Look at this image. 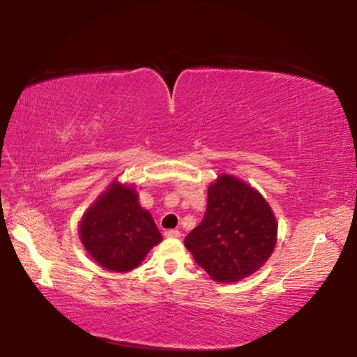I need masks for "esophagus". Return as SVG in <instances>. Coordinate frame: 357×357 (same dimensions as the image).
I'll list each match as a JSON object with an SVG mask.
<instances>
[{"instance_id": "1", "label": "esophagus", "mask_w": 357, "mask_h": 357, "mask_svg": "<svg viewBox=\"0 0 357 357\" xmlns=\"http://www.w3.org/2000/svg\"><path fill=\"white\" fill-rule=\"evenodd\" d=\"M164 235L167 236V238H180V231H176V229H168L164 232Z\"/></svg>"}]
</instances>
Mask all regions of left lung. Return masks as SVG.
<instances>
[{
    "instance_id": "8db88e82",
    "label": "left lung",
    "mask_w": 357,
    "mask_h": 357,
    "mask_svg": "<svg viewBox=\"0 0 357 357\" xmlns=\"http://www.w3.org/2000/svg\"><path fill=\"white\" fill-rule=\"evenodd\" d=\"M275 241L277 220L265 198L244 181L222 174L210 185L204 219L185 245L214 282L234 283L257 271Z\"/></svg>"
}]
</instances>
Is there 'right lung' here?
<instances>
[{"label":"right lung","instance_id":"add662e5","mask_svg":"<svg viewBox=\"0 0 357 357\" xmlns=\"http://www.w3.org/2000/svg\"><path fill=\"white\" fill-rule=\"evenodd\" d=\"M80 240L102 268L126 273L144 261L162 235L152 214L138 204L135 189L114 181L83 214Z\"/></svg>","mask_w":357,"mask_h":357}]
</instances>
